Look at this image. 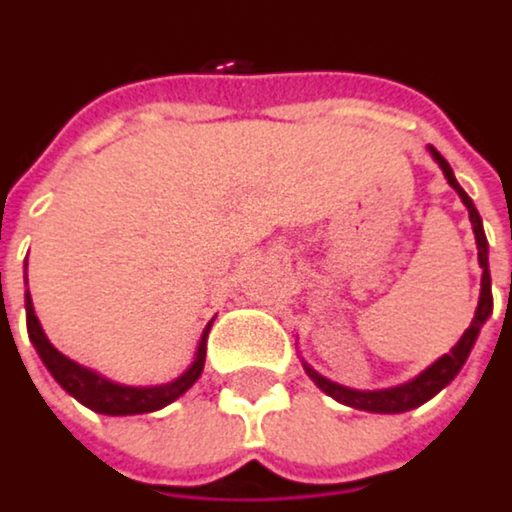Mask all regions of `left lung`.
<instances>
[{
	"label": "left lung",
	"instance_id": "1",
	"mask_svg": "<svg viewBox=\"0 0 512 512\" xmlns=\"http://www.w3.org/2000/svg\"><path fill=\"white\" fill-rule=\"evenodd\" d=\"M429 155L435 158V164L444 170V179L450 182V188L462 197V203H465V209H468V218H471V227H474V239H477V261H480V270H483V279H480V300H477V312H474V321H471V327L462 333V339L444 354V357H438L432 366H426L417 378H411V381H405V384H396V387H384V390H354V387H345V384H336V381H330V378H324L321 372H315L306 360H303V369H306V375L327 393V396H333L336 402H342V405H348V408H357V411H369V414H405V411H414V408H420L423 402H429L432 396H438L459 372H462V366H465V360H468V354H471V348H474V342H477V336H480V330H483V324L489 321V315H492V276H489V242H486V233H483V218H480V212H477V206H474V200L465 194V188L456 182V176H453V167L447 164V158L435 149V146H429Z\"/></svg>",
	"mask_w": 512,
	"mask_h": 512
}]
</instances>
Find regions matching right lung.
<instances>
[{
	"mask_svg": "<svg viewBox=\"0 0 512 512\" xmlns=\"http://www.w3.org/2000/svg\"><path fill=\"white\" fill-rule=\"evenodd\" d=\"M26 327H29V339H32V345H35L41 363L47 366V372L53 375V381H56L68 396H74L80 405H86V408L95 411V414L128 417V414H152V411H161L164 405L176 402L185 390L194 387V381H197L200 372H203V360H206V333H209L212 324L203 330L191 366H188L179 378H173V381H167V384H155V387L116 384V381L104 378L101 372H95V369H89V366H80V363H74L71 357H65L62 351H56V348L50 345L47 333L41 330V321H38V315H35V306H32L29 291H26Z\"/></svg>",
	"mask_w": 512,
	"mask_h": 512,
	"instance_id": "1",
	"label": "right lung"
}]
</instances>
